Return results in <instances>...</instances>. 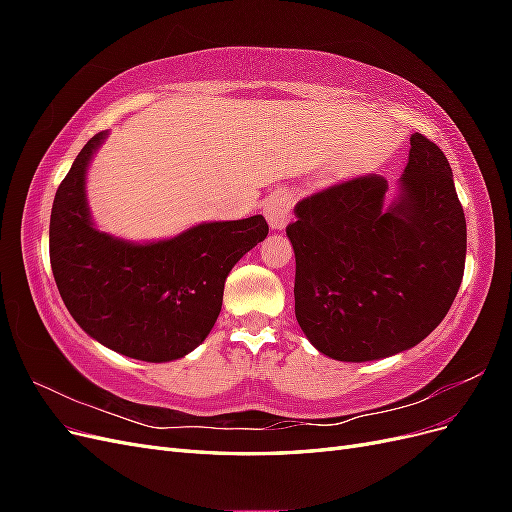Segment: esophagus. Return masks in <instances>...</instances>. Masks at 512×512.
I'll use <instances>...</instances> for the list:
<instances>
[{
	"mask_svg": "<svg viewBox=\"0 0 512 512\" xmlns=\"http://www.w3.org/2000/svg\"><path fill=\"white\" fill-rule=\"evenodd\" d=\"M265 215L271 224V228L282 230L292 218V196L288 192H277L267 198L265 203Z\"/></svg>",
	"mask_w": 512,
	"mask_h": 512,
	"instance_id": "esophagus-1",
	"label": "esophagus"
}]
</instances>
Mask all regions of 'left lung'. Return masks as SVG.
Listing matches in <instances>:
<instances>
[{"label":"left lung","mask_w":512,"mask_h":512,"mask_svg":"<svg viewBox=\"0 0 512 512\" xmlns=\"http://www.w3.org/2000/svg\"><path fill=\"white\" fill-rule=\"evenodd\" d=\"M389 183L359 177L309 196L286 226L294 314L322 354L374 361L416 346L451 309L466 267V215L453 170L427 136H410L395 205Z\"/></svg>","instance_id":"1"}]
</instances>
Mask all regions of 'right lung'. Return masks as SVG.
<instances>
[{
	"mask_svg": "<svg viewBox=\"0 0 512 512\" xmlns=\"http://www.w3.org/2000/svg\"><path fill=\"white\" fill-rule=\"evenodd\" d=\"M104 136L89 138L53 200L55 284L72 318L100 344L138 361H175L209 335L226 275L267 237L269 224L262 215L200 224L151 245L98 232L85 205V168Z\"/></svg>",
	"mask_w": 512,
	"mask_h": 512,
	"instance_id": "obj_1",
	"label": "right lung"
}]
</instances>
